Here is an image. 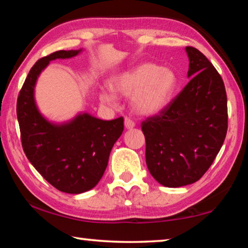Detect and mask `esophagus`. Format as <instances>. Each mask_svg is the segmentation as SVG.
Returning a JSON list of instances; mask_svg holds the SVG:
<instances>
[{"label": "esophagus", "mask_w": 248, "mask_h": 248, "mask_svg": "<svg viewBox=\"0 0 248 248\" xmlns=\"http://www.w3.org/2000/svg\"><path fill=\"white\" fill-rule=\"evenodd\" d=\"M134 125H136V124H134V123L131 119L124 118V127H125V129H132V128H134Z\"/></svg>", "instance_id": "obj_1"}]
</instances>
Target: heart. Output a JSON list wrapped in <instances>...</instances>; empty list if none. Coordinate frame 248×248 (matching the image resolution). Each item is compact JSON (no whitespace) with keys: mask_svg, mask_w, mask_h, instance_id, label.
<instances>
[{"mask_svg":"<svg viewBox=\"0 0 248 248\" xmlns=\"http://www.w3.org/2000/svg\"><path fill=\"white\" fill-rule=\"evenodd\" d=\"M110 89L99 92L103 104L114 106L116 94L131 96V107L137 114L154 116L169 107L178 86V77L170 68L143 62L110 78Z\"/></svg>","mask_w":248,"mask_h":248,"instance_id":"heart-1","label":"heart"}]
</instances>
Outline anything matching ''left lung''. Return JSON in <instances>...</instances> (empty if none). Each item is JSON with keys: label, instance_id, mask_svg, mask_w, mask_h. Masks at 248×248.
Here are the masks:
<instances>
[{"label": "left lung", "instance_id": "left-lung-1", "mask_svg": "<svg viewBox=\"0 0 248 248\" xmlns=\"http://www.w3.org/2000/svg\"><path fill=\"white\" fill-rule=\"evenodd\" d=\"M185 50L189 59V82L169 107L141 124L149 171L157 183L170 188L202 177L228 131V99L222 78L198 49Z\"/></svg>", "mask_w": 248, "mask_h": 248}]
</instances>
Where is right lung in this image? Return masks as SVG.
<instances>
[{
  "instance_id": "1",
  "label": "right lung",
  "mask_w": 248,
  "mask_h": 248,
  "mask_svg": "<svg viewBox=\"0 0 248 248\" xmlns=\"http://www.w3.org/2000/svg\"><path fill=\"white\" fill-rule=\"evenodd\" d=\"M82 51L60 50L39 59L25 79L16 108L28 161L54 188L73 195L89 191L98 184L112 146L124 131L123 117L107 121L78 112L64 123H53L37 106V79L50 61L77 57Z\"/></svg>"
}]
</instances>
